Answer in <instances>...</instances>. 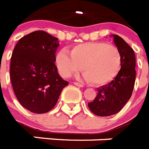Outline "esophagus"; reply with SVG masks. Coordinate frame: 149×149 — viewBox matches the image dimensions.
I'll return each instance as SVG.
<instances>
[{"instance_id": "34e87169", "label": "esophagus", "mask_w": 149, "mask_h": 149, "mask_svg": "<svg viewBox=\"0 0 149 149\" xmlns=\"http://www.w3.org/2000/svg\"><path fill=\"white\" fill-rule=\"evenodd\" d=\"M73 84H74V85H76V86H78V87H83V84H80V83H78V82H73Z\"/></svg>"}]
</instances>
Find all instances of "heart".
I'll return each mask as SVG.
<instances>
[{
    "mask_svg": "<svg viewBox=\"0 0 149 149\" xmlns=\"http://www.w3.org/2000/svg\"><path fill=\"white\" fill-rule=\"evenodd\" d=\"M122 54L114 45L102 41L81 43L56 56L58 71L64 78L82 71L84 78L94 86H103L115 78L122 66Z\"/></svg>",
    "mask_w": 149,
    "mask_h": 149,
    "instance_id": "b5f03b06",
    "label": "heart"
}]
</instances>
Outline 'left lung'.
I'll use <instances>...</instances> for the list:
<instances>
[{
    "instance_id": "left-lung-1",
    "label": "left lung",
    "mask_w": 149,
    "mask_h": 149,
    "mask_svg": "<svg viewBox=\"0 0 149 149\" xmlns=\"http://www.w3.org/2000/svg\"><path fill=\"white\" fill-rule=\"evenodd\" d=\"M114 42L122 54V66L118 75L109 84L97 89V95L88 108L97 116H111L122 110L132 95L135 81V55L123 39L113 34Z\"/></svg>"
}]
</instances>
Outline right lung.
<instances>
[{
	"label": "right lung",
	"mask_w": 149,
	"mask_h": 149,
	"mask_svg": "<svg viewBox=\"0 0 149 149\" xmlns=\"http://www.w3.org/2000/svg\"><path fill=\"white\" fill-rule=\"evenodd\" d=\"M58 40L44 31H36L21 38L12 52L10 78L14 94L21 105L33 113L52 110L68 85L54 64Z\"/></svg>",
	"instance_id": "1"
}]
</instances>
